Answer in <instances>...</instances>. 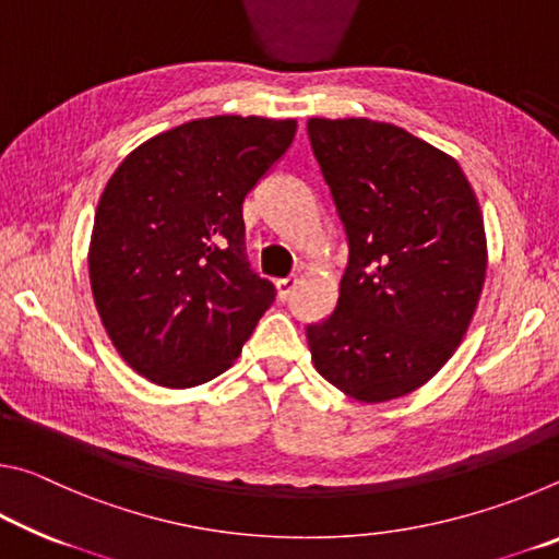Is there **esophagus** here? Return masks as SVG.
Returning a JSON list of instances; mask_svg holds the SVG:
<instances>
[{"mask_svg":"<svg viewBox=\"0 0 559 559\" xmlns=\"http://www.w3.org/2000/svg\"><path fill=\"white\" fill-rule=\"evenodd\" d=\"M298 278L296 276H288V278H278L276 281V290H278V298L281 300H288V296L293 293V288H296Z\"/></svg>","mask_w":559,"mask_h":559,"instance_id":"esophagus-1","label":"esophagus"}]
</instances>
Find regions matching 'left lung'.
I'll return each mask as SVG.
<instances>
[{"instance_id":"1","label":"left lung","mask_w":559,"mask_h":559,"mask_svg":"<svg viewBox=\"0 0 559 559\" xmlns=\"http://www.w3.org/2000/svg\"><path fill=\"white\" fill-rule=\"evenodd\" d=\"M308 138L347 236L333 316L308 325L316 370L357 402L404 396L466 335L486 231L456 159L390 122L310 118Z\"/></svg>"}]
</instances>
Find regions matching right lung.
<instances>
[{"label":"right lung","mask_w":559,"mask_h":559,"mask_svg":"<svg viewBox=\"0 0 559 559\" xmlns=\"http://www.w3.org/2000/svg\"><path fill=\"white\" fill-rule=\"evenodd\" d=\"M296 120L214 116L132 150L93 222V300L120 357L187 390L229 370L273 283L246 259L243 197L296 138Z\"/></svg>","instance_id":"right-lung-1"}]
</instances>
